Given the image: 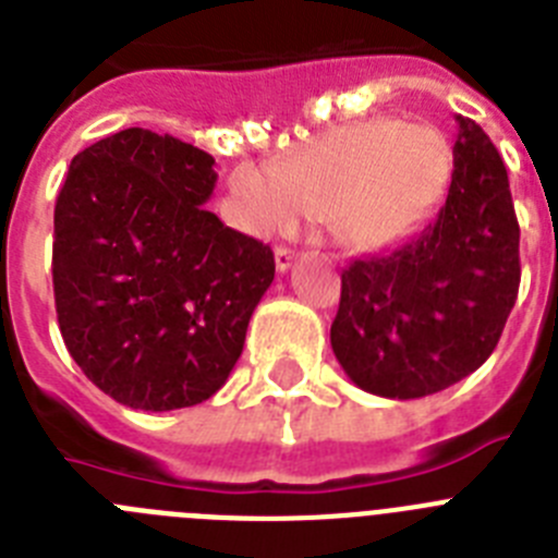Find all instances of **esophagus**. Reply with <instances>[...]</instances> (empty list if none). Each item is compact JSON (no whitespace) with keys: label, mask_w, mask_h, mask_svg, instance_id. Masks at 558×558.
Instances as JSON below:
<instances>
[{"label":"esophagus","mask_w":558,"mask_h":558,"mask_svg":"<svg viewBox=\"0 0 558 558\" xmlns=\"http://www.w3.org/2000/svg\"><path fill=\"white\" fill-rule=\"evenodd\" d=\"M274 259H276V270H279V274H284V270H290V265H293L295 251H290V248H276V251H274Z\"/></svg>","instance_id":"34e87169"}]
</instances>
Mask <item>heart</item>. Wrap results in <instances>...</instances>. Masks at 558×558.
<instances>
[{"label": "heart", "instance_id": "obj_1", "mask_svg": "<svg viewBox=\"0 0 558 558\" xmlns=\"http://www.w3.org/2000/svg\"><path fill=\"white\" fill-rule=\"evenodd\" d=\"M450 179V147L430 125L368 120L327 133L282 161L279 175H234L240 220L254 234H282L307 218L354 251H379L411 234Z\"/></svg>", "mask_w": 558, "mask_h": 558}]
</instances>
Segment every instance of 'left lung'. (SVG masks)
Here are the masks:
<instances>
[{
    "instance_id": "8db88e82",
    "label": "left lung",
    "mask_w": 558,
    "mask_h": 558,
    "mask_svg": "<svg viewBox=\"0 0 558 558\" xmlns=\"http://www.w3.org/2000/svg\"><path fill=\"white\" fill-rule=\"evenodd\" d=\"M452 181L397 251L340 274L329 340L354 386L388 399L445 391L486 363L520 288V226L492 140L456 117Z\"/></svg>"
}]
</instances>
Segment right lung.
I'll return each instance as SVG.
<instances>
[{
	"label": "right lung",
	"mask_w": 558,
	"mask_h": 558,
	"mask_svg": "<svg viewBox=\"0 0 558 558\" xmlns=\"http://www.w3.org/2000/svg\"><path fill=\"white\" fill-rule=\"evenodd\" d=\"M215 184L209 153L128 128L77 153L58 195L63 343L133 411H175L220 391L274 282V251L204 209Z\"/></svg>",
	"instance_id": "right-lung-1"
}]
</instances>
